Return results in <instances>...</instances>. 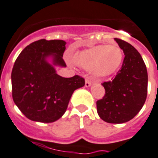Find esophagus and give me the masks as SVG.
I'll list each match as a JSON object with an SVG mask.
<instances>
[{"instance_id":"esophagus-1","label":"esophagus","mask_w":158,"mask_h":158,"mask_svg":"<svg viewBox=\"0 0 158 158\" xmlns=\"http://www.w3.org/2000/svg\"><path fill=\"white\" fill-rule=\"evenodd\" d=\"M92 80L89 79H86L85 80V87L86 88H89L91 85H92Z\"/></svg>"}]
</instances>
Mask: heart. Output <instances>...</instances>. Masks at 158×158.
<instances>
[{
  "mask_svg": "<svg viewBox=\"0 0 158 158\" xmlns=\"http://www.w3.org/2000/svg\"><path fill=\"white\" fill-rule=\"evenodd\" d=\"M79 67L92 70L97 77H108L114 75L123 61V52L117 44H99L77 52L73 57Z\"/></svg>",
  "mask_w": 158,
  "mask_h": 158,
  "instance_id": "1",
  "label": "heart"
}]
</instances>
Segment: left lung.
I'll list each match as a JSON object with an SVG mask.
<instances>
[{"label":"left lung","instance_id":"left-lung-1","mask_svg":"<svg viewBox=\"0 0 158 158\" xmlns=\"http://www.w3.org/2000/svg\"><path fill=\"white\" fill-rule=\"evenodd\" d=\"M125 55L112 81L104 82L106 95L97 101L98 115L109 123H124L139 112L146 101L148 73L141 55L127 42L114 38Z\"/></svg>","mask_w":158,"mask_h":158}]
</instances>
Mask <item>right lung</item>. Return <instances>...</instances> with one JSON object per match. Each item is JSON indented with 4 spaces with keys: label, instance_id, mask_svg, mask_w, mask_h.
Here are the masks:
<instances>
[{
    "label": "right lung",
    "instance_id": "add662e5",
    "mask_svg": "<svg viewBox=\"0 0 158 158\" xmlns=\"http://www.w3.org/2000/svg\"><path fill=\"white\" fill-rule=\"evenodd\" d=\"M66 42L40 40L30 44L17 57L11 73L12 97L27 118L52 123L65 114L75 90L85 84L79 75L63 78L54 66L66 67L63 53ZM52 58L53 64L48 61Z\"/></svg>",
    "mask_w": 158,
    "mask_h": 158
}]
</instances>
